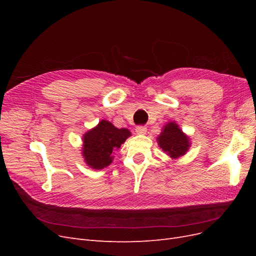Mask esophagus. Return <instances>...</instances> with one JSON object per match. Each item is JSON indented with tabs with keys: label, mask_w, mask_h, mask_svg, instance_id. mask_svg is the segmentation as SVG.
<instances>
[{
	"label": "esophagus",
	"mask_w": 256,
	"mask_h": 256,
	"mask_svg": "<svg viewBox=\"0 0 256 256\" xmlns=\"http://www.w3.org/2000/svg\"><path fill=\"white\" fill-rule=\"evenodd\" d=\"M146 130H147V128H146L145 126L140 125V126H136V132L138 134H144L146 132Z\"/></svg>",
	"instance_id": "1"
}]
</instances>
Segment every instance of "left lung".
I'll return each instance as SVG.
<instances>
[{
	"label": "left lung",
	"mask_w": 256,
	"mask_h": 256,
	"mask_svg": "<svg viewBox=\"0 0 256 256\" xmlns=\"http://www.w3.org/2000/svg\"><path fill=\"white\" fill-rule=\"evenodd\" d=\"M159 146L171 158L184 156L188 150L190 143L189 138L177 126L175 122H168L158 136Z\"/></svg>",
	"instance_id": "1"
}]
</instances>
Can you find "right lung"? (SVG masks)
Wrapping results in <instances>:
<instances>
[{"label": "right lung", "instance_id": "obj_1", "mask_svg": "<svg viewBox=\"0 0 256 256\" xmlns=\"http://www.w3.org/2000/svg\"><path fill=\"white\" fill-rule=\"evenodd\" d=\"M130 136L128 129H118L110 122L102 120L83 138V157L88 166L100 170L112 162V154Z\"/></svg>", "mask_w": 256, "mask_h": 256}]
</instances>
